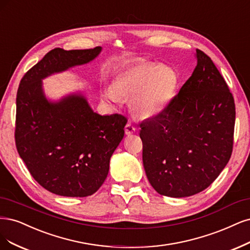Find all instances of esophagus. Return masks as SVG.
<instances>
[{
  "instance_id": "esophagus-1",
  "label": "esophagus",
  "mask_w": 250,
  "mask_h": 250,
  "mask_svg": "<svg viewBox=\"0 0 250 250\" xmlns=\"http://www.w3.org/2000/svg\"><path fill=\"white\" fill-rule=\"evenodd\" d=\"M135 131V127L131 123H127L125 126V133L127 135H131Z\"/></svg>"
}]
</instances>
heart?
Here are the masks:
<instances>
[{"instance_id": "heart-1", "label": "heart", "mask_w": 250, "mask_h": 250, "mask_svg": "<svg viewBox=\"0 0 250 250\" xmlns=\"http://www.w3.org/2000/svg\"><path fill=\"white\" fill-rule=\"evenodd\" d=\"M179 77L174 68L140 61L119 72L113 88H106L103 96L116 102L119 96H130L129 107L140 118H154L161 114L174 98Z\"/></svg>"}]
</instances>
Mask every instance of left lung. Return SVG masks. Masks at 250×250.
<instances>
[{
    "instance_id": "obj_1",
    "label": "left lung",
    "mask_w": 250,
    "mask_h": 250,
    "mask_svg": "<svg viewBox=\"0 0 250 250\" xmlns=\"http://www.w3.org/2000/svg\"><path fill=\"white\" fill-rule=\"evenodd\" d=\"M197 64L167 108L141 123L143 163L159 194L185 197L210 186L233 152L234 97L210 57Z\"/></svg>"
}]
</instances>
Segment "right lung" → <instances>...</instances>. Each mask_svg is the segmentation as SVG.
I'll use <instances>...</instances> for the list:
<instances>
[{
	"label": "right lung",
	"instance_id": "right-lung-1",
	"mask_svg": "<svg viewBox=\"0 0 250 250\" xmlns=\"http://www.w3.org/2000/svg\"><path fill=\"white\" fill-rule=\"evenodd\" d=\"M100 51V46L51 49L23 75L17 90V152L32 177L58 195L83 197L98 190L124 136L127 118L94 113L81 94L50 102L43 93L42 80L89 63Z\"/></svg>",
	"mask_w": 250,
	"mask_h": 250
}]
</instances>
